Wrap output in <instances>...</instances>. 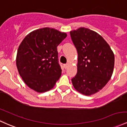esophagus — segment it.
<instances>
[{"label": "esophagus", "mask_w": 127, "mask_h": 127, "mask_svg": "<svg viewBox=\"0 0 127 127\" xmlns=\"http://www.w3.org/2000/svg\"><path fill=\"white\" fill-rule=\"evenodd\" d=\"M68 66H69V64H64V69H67V68L68 67Z\"/></svg>", "instance_id": "esophagus-1"}]
</instances>
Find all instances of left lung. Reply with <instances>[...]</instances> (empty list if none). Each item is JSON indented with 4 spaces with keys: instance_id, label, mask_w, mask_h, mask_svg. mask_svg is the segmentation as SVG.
<instances>
[{
    "instance_id": "obj_1",
    "label": "left lung",
    "mask_w": 127,
    "mask_h": 127,
    "mask_svg": "<svg viewBox=\"0 0 127 127\" xmlns=\"http://www.w3.org/2000/svg\"><path fill=\"white\" fill-rule=\"evenodd\" d=\"M78 52L77 73L72 79L76 91L90 96L101 90L111 78L115 55L109 44L95 31L86 28L71 31Z\"/></svg>"
}]
</instances>
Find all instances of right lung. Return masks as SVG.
Segmentation results:
<instances>
[{
  "label": "right lung",
  "mask_w": 127,
  "mask_h": 127,
  "mask_svg": "<svg viewBox=\"0 0 127 127\" xmlns=\"http://www.w3.org/2000/svg\"><path fill=\"white\" fill-rule=\"evenodd\" d=\"M66 33L43 28L28 34L17 50L16 65L25 83L34 91L43 93L55 86L61 75L57 46Z\"/></svg>",
  "instance_id": "obj_1"
}]
</instances>
